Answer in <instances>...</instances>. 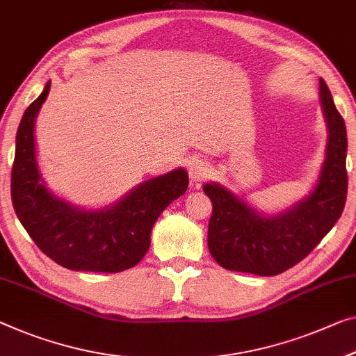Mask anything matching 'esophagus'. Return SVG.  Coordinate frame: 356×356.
Returning a JSON list of instances; mask_svg holds the SVG:
<instances>
[{
	"instance_id": "1",
	"label": "esophagus",
	"mask_w": 356,
	"mask_h": 356,
	"mask_svg": "<svg viewBox=\"0 0 356 356\" xmlns=\"http://www.w3.org/2000/svg\"><path fill=\"white\" fill-rule=\"evenodd\" d=\"M189 177L194 183L205 181V179L210 177L209 163L200 161V159H194L193 162L189 163Z\"/></svg>"
}]
</instances>
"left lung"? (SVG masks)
Wrapping results in <instances>:
<instances>
[{"label": "left lung", "instance_id": "8db88e82", "mask_svg": "<svg viewBox=\"0 0 356 356\" xmlns=\"http://www.w3.org/2000/svg\"><path fill=\"white\" fill-rule=\"evenodd\" d=\"M320 100L327 124L326 157L315 189L275 216H262L222 186L209 183L213 213L209 250L227 270L272 277L302 261L342 215L347 199V130L331 92L320 79Z\"/></svg>", "mask_w": 356, "mask_h": 356}]
</instances>
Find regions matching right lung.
<instances>
[{
  "label": "right lung",
  "mask_w": 356,
  "mask_h": 356,
  "mask_svg": "<svg viewBox=\"0 0 356 356\" xmlns=\"http://www.w3.org/2000/svg\"><path fill=\"white\" fill-rule=\"evenodd\" d=\"M51 83L25 109L10 173L15 215L42 253L71 270L116 273L138 264L151 245L161 213L188 189V173L177 168L147 179L108 209L86 211L54 195L36 163L35 119Z\"/></svg>",
  "instance_id": "obj_1"
}]
</instances>
